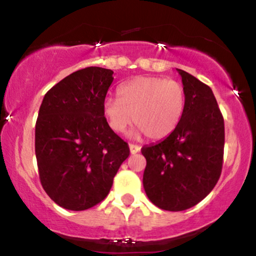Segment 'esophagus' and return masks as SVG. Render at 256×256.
Segmentation results:
<instances>
[{
	"label": "esophagus",
	"mask_w": 256,
	"mask_h": 256,
	"mask_svg": "<svg viewBox=\"0 0 256 256\" xmlns=\"http://www.w3.org/2000/svg\"><path fill=\"white\" fill-rule=\"evenodd\" d=\"M128 146H130V152H131V154H137V152L140 150V146H136V144H130Z\"/></svg>",
	"instance_id": "esophagus-1"
}]
</instances>
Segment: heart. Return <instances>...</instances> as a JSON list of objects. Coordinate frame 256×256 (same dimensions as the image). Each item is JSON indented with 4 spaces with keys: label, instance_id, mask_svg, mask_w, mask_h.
Here are the masks:
<instances>
[{
    "label": "heart",
    "instance_id": "b5f03b06",
    "mask_svg": "<svg viewBox=\"0 0 256 256\" xmlns=\"http://www.w3.org/2000/svg\"><path fill=\"white\" fill-rule=\"evenodd\" d=\"M119 98H106L104 114L110 128L122 134L134 122V134H146L150 140L168 137L180 122L186 106L184 86L161 77H137L122 84Z\"/></svg>",
    "mask_w": 256,
    "mask_h": 256
}]
</instances>
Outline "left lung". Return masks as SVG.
I'll use <instances>...</instances> for the list:
<instances>
[{
	"mask_svg": "<svg viewBox=\"0 0 256 256\" xmlns=\"http://www.w3.org/2000/svg\"><path fill=\"white\" fill-rule=\"evenodd\" d=\"M186 106L178 128L155 144L144 146L143 186L148 198L171 212L192 208L216 186L224 156V119L212 89L183 70Z\"/></svg>",
	"mask_w": 256,
	"mask_h": 256,
	"instance_id": "8db88e82",
	"label": "left lung"
}]
</instances>
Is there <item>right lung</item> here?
Returning a JSON list of instances; mask_svg holds the SVG:
<instances>
[{
    "instance_id": "obj_1",
    "label": "right lung",
    "mask_w": 256,
    "mask_h": 256,
    "mask_svg": "<svg viewBox=\"0 0 256 256\" xmlns=\"http://www.w3.org/2000/svg\"><path fill=\"white\" fill-rule=\"evenodd\" d=\"M113 79L112 70H79L54 85L40 107L34 131L40 179L64 210H85L104 200L130 155L102 108Z\"/></svg>"
}]
</instances>
